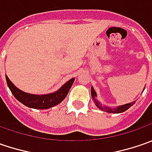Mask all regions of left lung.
<instances>
[{"label":"left lung","mask_w":152,"mask_h":152,"mask_svg":"<svg viewBox=\"0 0 152 152\" xmlns=\"http://www.w3.org/2000/svg\"><path fill=\"white\" fill-rule=\"evenodd\" d=\"M91 96L93 98L94 102H95L96 105L97 106V107L99 108V109H101V110H102V111H105V112H107V113H124V112H125L126 110H128L130 107H132L133 104H134V102H131V103H127L125 105H122V106H119V107H118L116 108H111L109 107H105V106L102 105L96 99V93L95 90L93 89V87H91Z\"/></svg>","instance_id":"obj_1"}]
</instances>
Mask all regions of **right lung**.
<instances>
[{
	"instance_id": "1",
	"label": "right lung",
	"mask_w": 152,
	"mask_h": 152,
	"mask_svg": "<svg viewBox=\"0 0 152 152\" xmlns=\"http://www.w3.org/2000/svg\"><path fill=\"white\" fill-rule=\"evenodd\" d=\"M6 79L10 91L18 102L23 103L28 107L44 110V109H49L52 107H55L59 103H61L67 96V93L70 88L72 87L75 79L73 78L68 80L57 91L46 95H34V94H28L26 92H23L18 88H17L11 82V80L7 75H6Z\"/></svg>"
}]
</instances>
